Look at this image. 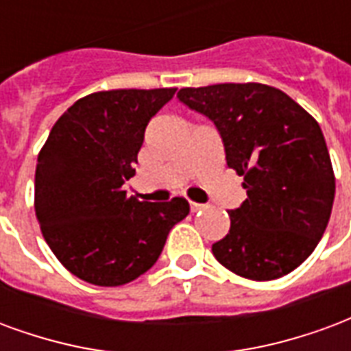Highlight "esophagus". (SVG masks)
<instances>
[{"label": "esophagus", "mask_w": 351, "mask_h": 351, "mask_svg": "<svg viewBox=\"0 0 351 351\" xmlns=\"http://www.w3.org/2000/svg\"><path fill=\"white\" fill-rule=\"evenodd\" d=\"M202 209H206V206H204V204H198V202H191V211H193V213H198V211H202Z\"/></svg>", "instance_id": "obj_1"}]
</instances>
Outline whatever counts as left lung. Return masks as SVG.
I'll return each instance as SVG.
<instances>
[{
    "mask_svg": "<svg viewBox=\"0 0 351 351\" xmlns=\"http://www.w3.org/2000/svg\"><path fill=\"white\" fill-rule=\"evenodd\" d=\"M178 99L215 123L226 165L247 189L213 256L250 280L288 275L316 249L333 209L335 173L318 121L256 82L183 88Z\"/></svg>",
    "mask_w": 351,
    "mask_h": 351,
    "instance_id": "8db88e82",
    "label": "left lung"
}]
</instances>
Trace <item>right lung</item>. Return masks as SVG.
Listing matches in <instances>:
<instances>
[{"label":"right lung","mask_w":351,"mask_h":351,"mask_svg":"<svg viewBox=\"0 0 351 351\" xmlns=\"http://www.w3.org/2000/svg\"><path fill=\"white\" fill-rule=\"evenodd\" d=\"M176 88L82 97L56 121L37 158L35 215L63 267L95 286H121L153 267L185 198L140 202L123 183L136 170L147 123Z\"/></svg>","instance_id":"1"}]
</instances>
